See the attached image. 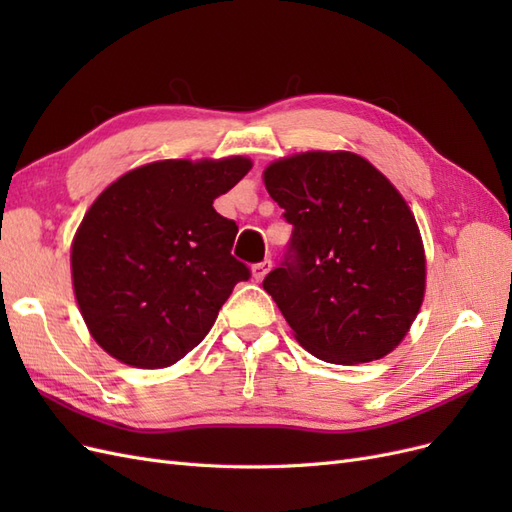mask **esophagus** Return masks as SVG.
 <instances>
[{
    "label": "esophagus",
    "mask_w": 512,
    "mask_h": 512,
    "mask_svg": "<svg viewBox=\"0 0 512 512\" xmlns=\"http://www.w3.org/2000/svg\"><path fill=\"white\" fill-rule=\"evenodd\" d=\"M271 267H273V262H271L269 258H265L262 262H256V265L252 267L254 280H256V282H262V280H265V275L271 271Z\"/></svg>",
    "instance_id": "esophagus-1"
}]
</instances>
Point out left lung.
Listing matches in <instances>:
<instances>
[{"label": "left lung", "mask_w": 512, "mask_h": 512, "mask_svg": "<svg viewBox=\"0 0 512 512\" xmlns=\"http://www.w3.org/2000/svg\"><path fill=\"white\" fill-rule=\"evenodd\" d=\"M292 226L284 260L262 282L299 344L335 365L389 354L425 292V254L406 200L348 151H309L265 170Z\"/></svg>", "instance_id": "left-lung-1"}]
</instances>
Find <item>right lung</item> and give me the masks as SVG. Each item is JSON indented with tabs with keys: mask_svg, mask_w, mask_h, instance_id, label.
<instances>
[{
	"mask_svg": "<svg viewBox=\"0 0 512 512\" xmlns=\"http://www.w3.org/2000/svg\"><path fill=\"white\" fill-rule=\"evenodd\" d=\"M250 168L247 158L153 162L91 205L72 243V282L91 335L117 361L177 363L250 280L230 254L239 226L213 209Z\"/></svg>",
	"mask_w": 512,
	"mask_h": 512,
	"instance_id": "1",
	"label": "right lung"
}]
</instances>
